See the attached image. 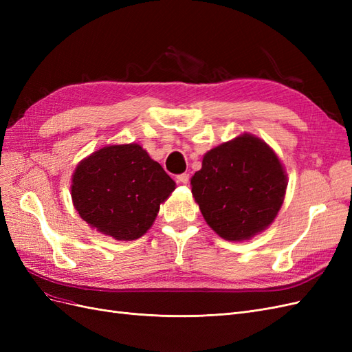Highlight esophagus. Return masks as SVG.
Here are the masks:
<instances>
[{
    "mask_svg": "<svg viewBox=\"0 0 352 352\" xmlns=\"http://www.w3.org/2000/svg\"><path fill=\"white\" fill-rule=\"evenodd\" d=\"M176 180H177V184H180V185H186V184L189 182V175H188V173L177 175V176H176Z\"/></svg>",
    "mask_w": 352,
    "mask_h": 352,
    "instance_id": "obj_1",
    "label": "esophagus"
}]
</instances>
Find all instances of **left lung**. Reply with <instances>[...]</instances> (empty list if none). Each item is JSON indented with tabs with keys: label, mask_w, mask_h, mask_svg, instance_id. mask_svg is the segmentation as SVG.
Instances as JSON below:
<instances>
[{
	"label": "left lung",
	"mask_w": 352,
	"mask_h": 352,
	"mask_svg": "<svg viewBox=\"0 0 352 352\" xmlns=\"http://www.w3.org/2000/svg\"><path fill=\"white\" fill-rule=\"evenodd\" d=\"M286 186L280 158L251 133L211 148L190 177L202 217L230 242L250 241L267 229L282 208Z\"/></svg>",
	"instance_id": "obj_1"
}]
</instances>
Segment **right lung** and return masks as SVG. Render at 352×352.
I'll list each match as a JSON object with an SVG mask.
<instances>
[{
  "mask_svg": "<svg viewBox=\"0 0 352 352\" xmlns=\"http://www.w3.org/2000/svg\"><path fill=\"white\" fill-rule=\"evenodd\" d=\"M175 180L140 144L105 145L72 175V201L88 226L116 241H135L153 226Z\"/></svg>",
  "mask_w": 352,
  "mask_h": 352,
  "instance_id": "obj_1",
  "label": "right lung"
}]
</instances>
